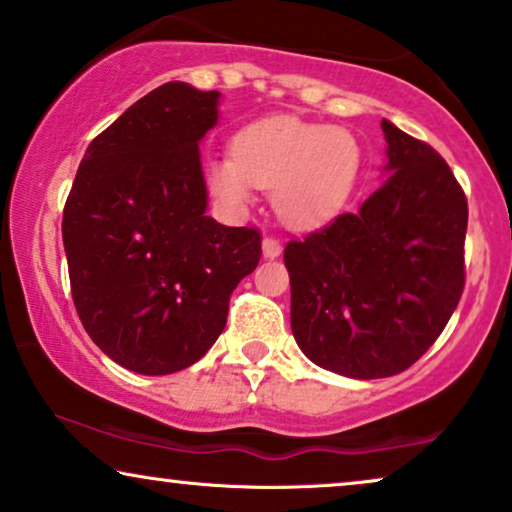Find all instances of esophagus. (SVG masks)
<instances>
[{
  "instance_id": "1",
  "label": "esophagus",
  "mask_w": 512,
  "mask_h": 512,
  "mask_svg": "<svg viewBox=\"0 0 512 512\" xmlns=\"http://www.w3.org/2000/svg\"><path fill=\"white\" fill-rule=\"evenodd\" d=\"M282 254V244L275 237H265L263 240V256L265 258H277Z\"/></svg>"
}]
</instances>
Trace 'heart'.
<instances>
[{"label":"heart","instance_id":"heart-1","mask_svg":"<svg viewBox=\"0 0 512 512\" xmlns=\"http://www.w3.org/2000/svg\"><path fill=\"white\" fill-rule=\"evenodd\" d=\"M360 167L353 134L296 117H268L237 131L230 155L207 162V183L225 207L244 209L256 188L294 228H317L348 199Z\"/></svg>","mask_w":512,"mask_h":512}]
</instances>
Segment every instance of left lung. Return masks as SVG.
Here are the masks:
<instances>
[{
  "label": "left lung",
  "instance_id": "8db88e82",
  "mask_svg": "<svg viewBox=\"0 0 512 512\" xmlns=\"http://www.w3.org/2000/svg\"><path fill=\"white\" fill-rule=\"evenodd\" d=\"M381 129V188L355 214L284 249L298 348L360 381L409 369L447 327L466 282L461 185L430 145L388 119Z\"/></svg>",
  "mask_w": 512,
  "mask_h": 512
}]
</instances>
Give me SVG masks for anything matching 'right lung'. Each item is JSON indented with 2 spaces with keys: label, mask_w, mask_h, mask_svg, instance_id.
<instances>
[{
  "label": "right lung",
  "mask_w": 512,
  "mask_h": 512,
  "mask_svg": "<svg viewBox=\"0 0 512 512\" xmlns=\"http://www.w3.org/2000/svg\"><path fill=\"white\" fill-rule=\"evenodd\" d=\"M218 91L167 82L86 148L63 211L72 298L112 362L167 376L207 355L261 258L254 228L207 216L199 143Z\"/></svg>",
  "instance_id": "obj_1"
}]
</instances>
